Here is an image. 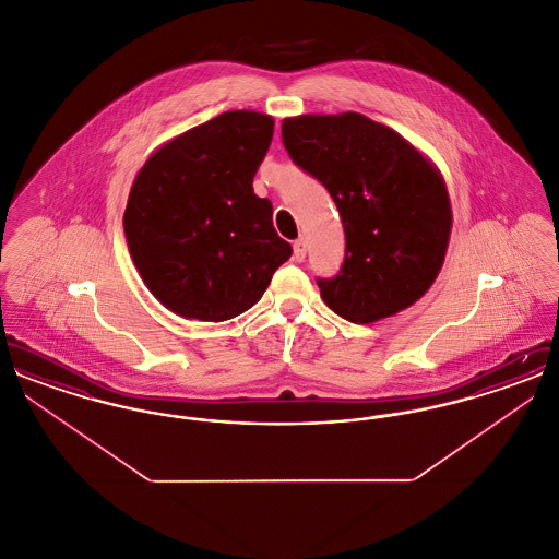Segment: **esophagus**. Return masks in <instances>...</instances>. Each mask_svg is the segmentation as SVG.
Here are the masks:
<instances>
[{
  "label": "esophagus",
  "mask_w": 559,
  "mask_h": 559,
  "mask_svg": "<svg viewBox=\"0 0 559 559\" xmlns=\"http://www.w3.org/2000/svg\"><path fill=\"white\" fill-rule=\"evenodd\" d=\"M304 258H306V240L297 239L293 242V260L304 262Z\"/></svg>",
  "instance_id": "obj_1"
}]
</instances>
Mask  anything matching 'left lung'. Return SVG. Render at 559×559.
Instances as JSON below:
<instances>
[{"mask_svg":"<svg viewBox=\"0 0 559 559\" xmlns=\"http://www.w3.org/2000/svg\"><path fill=\"white\" fill-rule=\"evenodd\" d=\"M283 144L333 197L346 260L319 278L322 301L342 319L371 324L419 301L451 239L449 188L440 169L392 128L360 112L283 121Z\"/></svg>","mask_w":559,"mask_h":559,"instance_id":"1","label":"left lung"}]
</instances>
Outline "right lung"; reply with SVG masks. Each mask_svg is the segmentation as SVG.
Here are the masks:
<instances>
[{"label": "right lung", "mask_w": 559, "mask_h": 559, "mask_svg": "<svg viewBox=\"0 0 559 559\" xmlns=\"http://www.w3.org/2000/svg\"><path fill=\"white\" fill-rule=\"evenodd\" d=\"M274 119L228 110L159 146L133 180L123 230L133 266L182 319L222 322L249 310L292 258L253 192Z\"/></svg>", "instance_id": "add662e5"}]
</instances>
